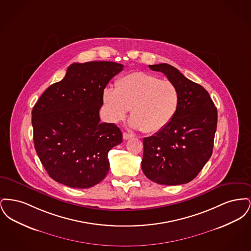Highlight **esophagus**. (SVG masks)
<instances>
[{
	"mask_svg": "<svg viewBox=\"0 0 251 251\" xmlns=\"http://www.w3.org/2000/svg\"><path fill=\"white\" fill-rule=\"evenodd\" d=\"M133 135L131 134V133H127V132H123V139L124 140H128V139H130L131 138Z\"/></svg>",
	"mask_w": 251,
	"mask_h": 251,
	"instance_id": "34e87169",
	"label": "esophagus"
}]
</instances>
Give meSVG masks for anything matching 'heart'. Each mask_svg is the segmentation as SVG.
Here are the masks:
<instances>
[{
  "mask_svg": "<svg viewBox=\"0 0 251 251\" xmlns=\"http://www.w3.org/2000/svg\"><path fill=\"white\" fill-rule=\"evenodd\" d=\"M103 103L112 122L122 120L131 108V128L153 133L164 129L179 108L175 84L147 72H131L103 91Z\"/></svg>",
  "mask_w": 251,
  "mask_h": 251,
  "instance_id": "obj_1",
  "label": "heart"
}]
</instances>
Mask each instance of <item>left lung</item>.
I'll list each match as a JSON object with an SVG mask.
<instances>
[{"mask_svg":"<svg viewBox=\"0 0 251 251\" xmlns=\"http://www.w3.org/2000/svg\"><path fill=\"white\" fill-rule=\"evenodd\" d=\"M163 72L179 91L178 111L167 126L143 139L141 167L148 179L179 185L197 177L212 156L217 110L207 90L166 63L150 65Z\"/></svg>","mask_w":251,"mask_h":251,"instance_id":"8db88e82","label":"left lung"}]
</instances>
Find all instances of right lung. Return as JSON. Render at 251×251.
<instances>
[{
    "label": "right lung",
    "mask_w": 251,
    "mask_h": 251,
    "mask_svg": "<svg viewBox=\"0 0 251 251\" xmlns=\"http://www.w3.org/2000/svg\"><path fill=\"white\" fill-rule=\"evenodd\" d=\"M109 61L72 64L62 81L40 96L32 111L36 153L49 176L72 188H90L109 171V151L122 142L114 123H100L109 81L123 70Z\"/></svg>",
    "instance_id": "obj_1"
}]
</instances>
